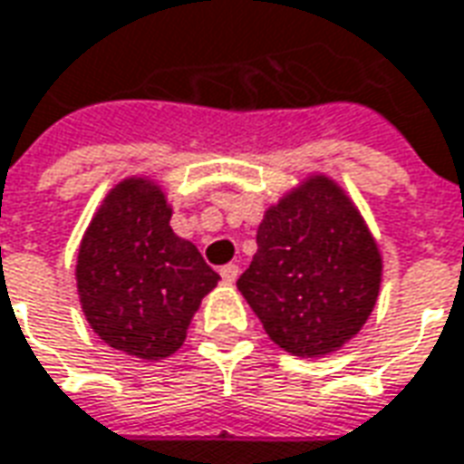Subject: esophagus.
Masks as SVG:
<instances>
[{"label":"esophagus","instance_id":"34e87169","mask_svg":"<svg viewBox=\"0 0 464 464\" xmlns=\"http://www.w3.org/2000/svg\"><path fill=\"white\" fill-rule=\"evenodd\" d=\"M221 278H223V284H236V278H238V266L236 264H226L221 266Z\"/></svg>","mask_w":464,"mask_h":464}]
</instances>
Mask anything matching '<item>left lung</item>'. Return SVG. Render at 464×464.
Returning a JSON list of instances; mask_svg holds the SVG:
<instances>
[{
    "label": "left lung",
    "instance_id": "obj_1",
    "mask_svg": "<svg viewBox=\"0 0 464 464\" xmlns=\"http://www.w3.org/2000/svg\"><path fill=\"white\" fill-rule=\"evenodd\" d=\"M256 243L236 286L274 344L316 359L362 332L382 286V251L336 180L311 173L284 193Z\"/></svg>",
    "mask_w": 464,
    "mask_h": 464
}]
</instances>
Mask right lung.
Listing matches in <instances>:
<instances>
[{"mask_svg": "<svg viewBox=\"0 0 464 464\" xmlns=\"http://www.w3.org/2000/svg\"><path fill=\"white\" fill-rule=\"evenodd\" d=\"M173 208L153 178L110 188L77 251V294L92 332L112 349L158 362L176 354L221 276L170 228Z\"/></svg>", "mask_w": 464, "mask_h": 464, "instance_id": "right-lung-1", "label": "right lung"}]
</instances>
